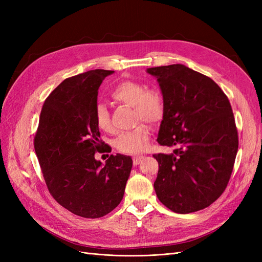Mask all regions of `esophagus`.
Listing matches in <instances>:
<instances>
[{
	"label": "esophagus",
	"instance_id": "esophagus-1",
	"mask_svg": "<svg viewBox=\"0 0 262 262\" xmlns=\"http://www.w3.org/2000/svg\"><path fill=\"white\" fill-rule=\"evenodd\" d=\"M143 160H144V156L137 155V156L133 157V164H134V165H139Z\"/></svg>",
	"mask_w": 262,
	"mask_h": 262
}]
</instances>
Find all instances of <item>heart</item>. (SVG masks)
Returning a JSON list of instances; mask_svg holds the SVG:
<instances>
[{
    "label": "heart",
    "mask_w": 262,
    "mask_h": 262,
    "mask_svg": "<svg viewBox=\"0 0 262 262\" xmlns=\"http://www.w3.org/2000/svg\"><path fill=\"white\" fill-rule=\"evenodd\" d=\"M116 101L133 107L136 121H145L157 125L165 117L166 102L163 94L156 89H147L146 85L138 81H123L119 83L112 92ZM94 119L98 128L105 132H112L113 125L110 115L104 104L95 107ZM150 139V130L146 124L141 123L128 132L119 134L115 145L124 154H138L147 148Z\"/></svg>",
    "instance_id": "b5f03b06"
}]
</instances>
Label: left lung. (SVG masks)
Instances as JSON below:
<instances>
[{"mask_svg":"<svg viewBox=\"0 0 262 262\" xmlns=\"http://www.w3.org/2000/svg\"><path fill=\"white\" fill-rule=\"evenodd\" d=\"M166 102L157 142L173 147L154 154L156 195L165 207L187 214L209 207L224 192L238 149L233 110L212 78L184 64L149 68Z\"/></svg>","mask_w":262,"mask_h":262,"instance_id":"obj_1","label":"left lung"}]
</instances>
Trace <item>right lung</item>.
I'll list each match as a JSON object with an SVG mask.
<instances>
[{
	"label": "right lung",
	"mask_w": 262,
	"mask_h": 262,
	"mask_svg": "<svg viewBox=\"0 0 262 262\" xmlns=\"http://www.w3.org/2000/svg\"><path fill=\"white\" fill-rule=\"evenodd\" d=\"M114 71L92 70L66 78L45 100L35 150L49 192L75 215L97 219L121 202L131 168L130 156L110 152L94 119L98 89Z\"/></svg>",
	"instance_id": "add662e5"
}]
</instances>
